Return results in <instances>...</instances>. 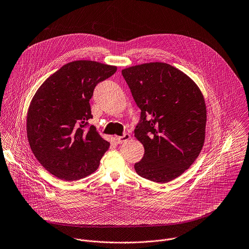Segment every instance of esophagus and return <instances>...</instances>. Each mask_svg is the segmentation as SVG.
Masks as SVG:
<instances>
[{
	"mask_svg": "<svg viewBox=\"0 0 249 249\" xmlns=\"http://www.w3.org/2000/svg\"><path fill=\"white\" fill-rule=\"evenodd\" d=\"M130 139H131V136H130L129 134H124V135L121 136V137H116V138H115L117 143H122V142H127V141L130 140Z\"/></svg>",
	"mask_w": 249,
	"mask_h": 249,
	"instance_id": "esophagus-1",
	"label": "esophagus"
}]
</instances>
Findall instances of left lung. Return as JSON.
Masks as SVG:
<instances>
[{
  "mask_svg": "<svg viewBox=\"0 0 249 249\" xmlns=\"http://www.w3.org/2000/svg\"><path fill=\"white\" fill-rule=\"evenodd\" d=\"M141 108L135 137L144 147L137 174L158 183L182 175L199 156L206 138L207 107L198 85L170 64L151 62L122 70Z\"/></svg>",
  "mask_w": 249,
  "mask_h": 249,
  "instance_id": "8db88e82",
  "label": "left lung"
}]
</instances>
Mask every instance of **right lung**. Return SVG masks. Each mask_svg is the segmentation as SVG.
Instances as JSON below:
<instances>
[{
	"label": "right lung",
	"mask_w": 249,
	"mask_h": 249,
	"mask_svg": "<svg viewBox=\"0 0 249 249\" xmlns=\"http://www.w3.org/2000/svg\"><path fill=\"white\" fill-rule=\"evenodd\" d=\"M117 70L96 61L70 62L51 74L34 95L27 112V138L40 165L59 179L73 181L93 174L109 142L96 127L89 101L95 86Z\"/></svg>",
	"instance_id": "1"
}]
</instances>
